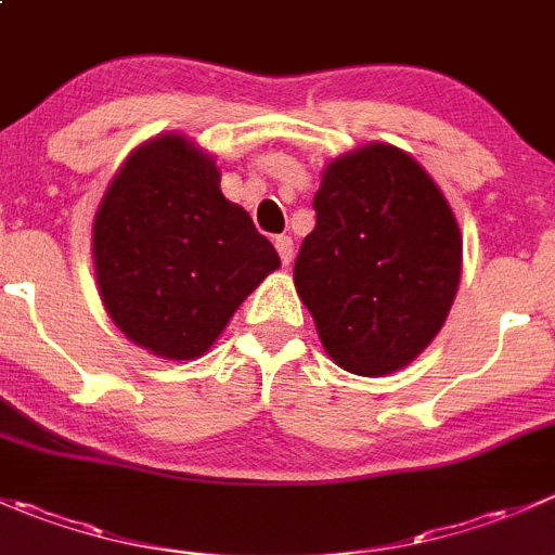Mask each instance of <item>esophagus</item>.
<instances>
[{
  "instance_id": "1",
  "label": "esophagus",
  "mask_w": 555,
  "mask_h": 555,
  "mask_svg": "<svg viewBox=\"0 0 555 555\" xmlns=\"http://www.w3.org/2000/svg\"><path fill=\"white\" fill-rule=\"evenodd\" d=\"M273 244H276L279 257H282V266H289V262H293V238H289V235H279Z\"/></svg>"
}]
</instances>
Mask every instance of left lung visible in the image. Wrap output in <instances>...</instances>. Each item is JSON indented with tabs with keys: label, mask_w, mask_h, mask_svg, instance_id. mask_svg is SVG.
I'll use <instances>...</instances> for the list:
<instances>
[{
	"label": "left lung",
	"mask_w": 555,
	"mask_h": 555,
	"mask_svg": "<svg viewBox=\"0 0 555 555\" xmlns=\"http://www.w3.org/2000/svg\"><path fill=\"white\" fill-rule=\"evenodd\" d=\"M295 287L341 369L382 376L412 363L448 320L461 233L431 176L371 143L327 165Z\"/></svg>",
	"instance_id": "left-lung-1"
}]
</instances>
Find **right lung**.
Listing matches in <instances>:
<instances>
[{"label":"right lung","instance_id":"1","mask_svg":"<svg viewBox=\"0 0 555 555\" xmlns=\"http://www.w3.org/2000/svg\"><path fill=\"white\" fill-rule=\"evenodd\" d=\"M91 241L111 320L168 360L206 352L241 300L279 268L271 241L222 195L214 159L181 134L124 163Z\"/></svg>","mask_w":555,"mask_h":555}]
</instances>
